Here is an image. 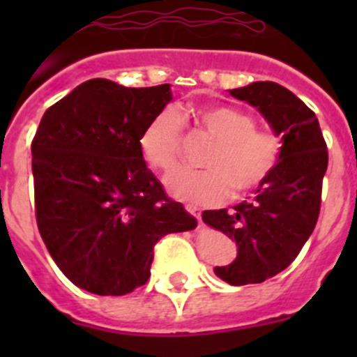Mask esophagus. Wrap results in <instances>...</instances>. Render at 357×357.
Masks as SVG:
<instances>
[{"mask_svg":"<svg viewBox=\"0 0 357 357\" xmlns=\"http://www.w3.org/2000/svg\"><path fill=\"white\" fill-rule=\"evenodd\" d=\"M186 211H188L192 215H195L197 221H199V225H200V222H202V215H200L199 208H197V207H186Z\"/></svg>","mask_w":357,"mask_h":357,"instance_id":"obj_1","label":"esophagus"}]
</instances>
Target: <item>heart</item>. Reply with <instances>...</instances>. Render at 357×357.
<instances>
[{
	"mask_svg": "<svg viewBox=\"0 0 357 357\" xmlns=\"http://www.w3.org/2000/svg\"><path fill=\"white\" fill-rule=\"evenodd\" d=\"M195 122L214 138L204 157L208 169L183 167L165 185L172 197L193 205H218L231 193L243 195L264 185L282 157L283 142L271 129L255 128L247 112L229 105L202 107ZM183 121L172 109L162 110L139 136V150L155 171L171 172L181 152Z\"/></svg>",
	"mask_w": 357,
	"mask_h": 357,
	"instance_id": "heart-1",
	"label": "heart"
}]
</instances>
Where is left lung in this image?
Instances as JSON below:
<instances>
[{"label":"left lung","instance_id":"8db88e82","mask_svg":"<svg viewBox=\"0 0 357 357\" xmlns=\"http://www.w3.org/2000/svg\"><path fill=\"white\" fill-rule=\"evenodd\" d=\"M229 95L255 107L283 142L275 172L250 200L202 214L204 222L236 242L235 261L215 266L214 273L240 287L278 275L307 242L321 207L328 152L314 112L283 86L257 81Z\"/></svg>","mask_w":357,"mask_h":357}]
</instances>
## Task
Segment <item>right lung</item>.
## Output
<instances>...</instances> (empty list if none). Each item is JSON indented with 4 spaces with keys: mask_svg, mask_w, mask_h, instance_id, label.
<instances>
[{
    "mask_svg": "<svg viewBox=\"0 0 357 357\" xmlns=\"http://www.w3.org/2000/svg\"><path fill=\"white\" fill-rule=\"evenodd\" d=\"M172 100L171 86L89 79L50 107L32 139L36 221L63 275L96 295L150 278L153 247L197 219L167 199L139 136Z\"/></svg>",
    "mask_w": 357,
    "mask_h": 357,
    "instance_id": "add662e5",
    "label": "right lung"
}]
</instances>
